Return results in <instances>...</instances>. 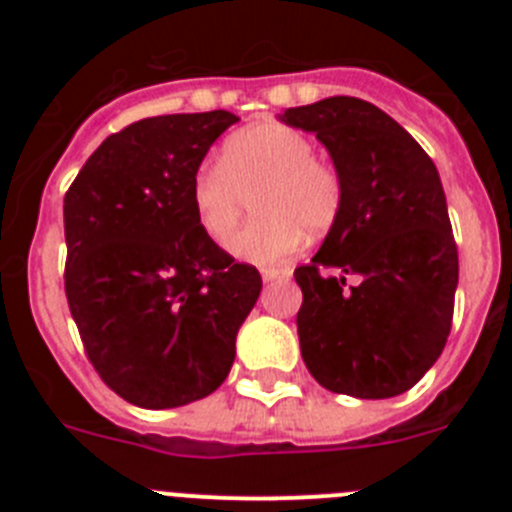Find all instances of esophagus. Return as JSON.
I'll return each mask as SVG.
<instances>
[{"label":"esophagus","instance_id":"esophagus-1","mask_svg":"<svg viewBox=\"0 0 512 512\" xmlns=\"http://www.w3.org/2000/svg\"><path fill=\"white\" fill-rule=\"evenodd\" d=\"M289 277H292V271L289 269H274V266L261 269V279H264V282H279V279H289Z\"/></svg>","mask_w":512,"mask_h":512}]
</instances>
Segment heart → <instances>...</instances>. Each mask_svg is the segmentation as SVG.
I'll return each mask as SVG.
<instances>
[{
    "instance_id": "obj_1",
    "label": "heart",
    "mask_w": 512,
    "mask_h": 512,
    "mask_svg": "<svg viewBox=\"0 0 512 512\" xmlns=\"http://www.w3.org/2000/svg\"><path fill=\"white\" fill-rule=\"evenodd\" d=\"M259 220L230 241V251L259 266L282 264L302 246L305 230L325 233L343 210L338 169L315 158L302 130L277 120L256 122L230 135L217 164L194 171L189 200L202 233L225 243L235 233L248 197Z\"/></svg>"
}]
</instances>
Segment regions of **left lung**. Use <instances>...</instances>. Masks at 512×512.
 Listing matches in <instances>:
<instances>
[{
	"instance_id": "obj_1",
	"label": "left lung",
	"mask_w": 512,
	"mask_h": 512,
	"mask_svg": "<svg viewBox=\"0 0 512 512\" xmlns=\"http://www.w3.org/2000/svg\"><path fill=\"white\" fill-rule=\"evenodd\" d=\"M279 120L315 133L343 179L341 215L295 269L305 366L338 395H402L436 364L454 318L459 253L436 166L364 99L328 97Z\"/></svg>"
}]
</instances>
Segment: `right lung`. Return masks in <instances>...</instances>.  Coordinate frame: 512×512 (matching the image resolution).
<instances>
[{
	"label": "right lung",
	"instance_id": "obj_1",
	"mask_svg": "<svg viewBox=\"0 0 512 512\" xmlns=\"http://www.w3.org/2000/svg\"><path fill=\"white\" fill-rule=\"evenodd\" d=\"M233 112L161 115L112 133L63 200V287L102 382L138 408L202 400L225 382L261 292L256 266L202 233L189 184Z\"/></svg>",
	"mask_w": 512,
	"mask_h": 512
}]
</instances>
